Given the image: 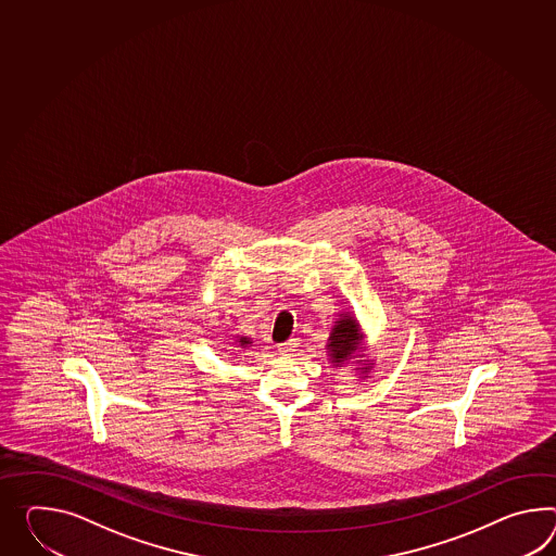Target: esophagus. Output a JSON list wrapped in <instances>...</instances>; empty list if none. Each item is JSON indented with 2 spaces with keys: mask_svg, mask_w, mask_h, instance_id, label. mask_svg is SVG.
Instances as JSON below:
<instances>
[{
  "mask_svg": "<svg viewBox=\"0 0 556 556\" xmlns=\"http://www.w3.org/2000/svg\"><path fill=\"white\" fill-rule=\"evenodd\" d=\"M298 348V339H289V341H283V343H279V352L283 353V355H293V352H295Z\"/></svg>",
  "mask_w": 556,
  "mask_h": 556,
  "instance_id": "esophagus-1",
  "label": "esophagus"
}]
</instances>
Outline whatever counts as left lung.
I'll list each match as a JSON object with an SVG mask.
<instances>
[{
	"instance_id": "obj_1",
	"label": "left lung",
	"mask_w": 556,
	"mask_h": 556,
	"mask_svg": "<svg viewBox=\"0 0 556 556\" xmlns=\"http://www.w3.org/2000/svg\"><path fill=\"white\" fill-rule=\"evenodd\" d=\"M336 324H338V326L331 329L327 350H329L331 362H333L336 366H339V364H343L348 357H352L353 353L359 350L364 336H362V331H359L357 321L353 319L352 315H348V313H343L341 319H338ZM367 369H369V364H366L364 371H367Z\"/></svg>"
}]
</instances>
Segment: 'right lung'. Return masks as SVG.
I'll list each match as a JSON object with an SVG mask.
<instances>
[{"mask_svg":"<svg viewBox=\"0 0 556 556\" xmlns=\"http://www.w3.org/2000/svg\"><path fill=\"white\" fill-rule=\"evenodd\" d=\"M239 343H241V345H243V348H244V345H249V343H251V339L241 338V339H239Z\"/></svg>","mask_w":556,"mask_h":556,"instance_id":"obj_1","label":"right lung"}]
</instances>
